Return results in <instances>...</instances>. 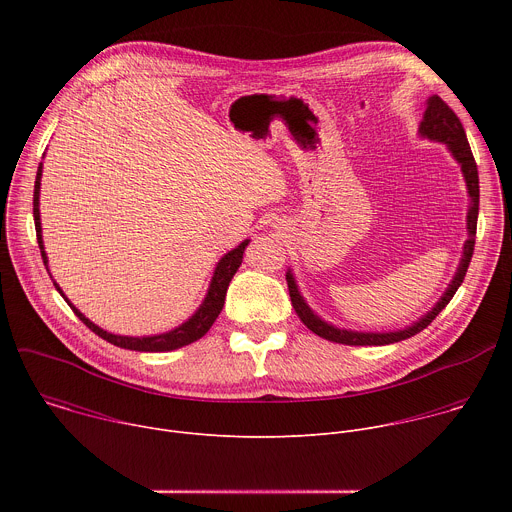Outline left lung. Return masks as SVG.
<instances>
[{"label": "left lung", "mask_w": 512, "mask_h": 512, "mask_svg": "<svg viewBox=\"0 0 512 512\" xmlns=\"http://www.w3.org/2000/svg\"><path fill=\"white\" fill-rule=\"evenodd\" d=\"M419 133L435 139V141H444L448 145V150L452 152V156L458 160V164L462 166V174L466 178V186H468V194L472 198L470 202V210H468V235L470 239L464 245V257L462 263L458 267L456 277L452 279L450 287L446 289V294L442 296V300L435 304V308L431 312H427V316H423L419 322H415L413 326L405 328V330H397V332H350V330H340L334 328L326 322H322L304 302V298L300 296L298 285L294 275L287 271L285 279H287V289H289V298H291V306H294L298 318L320 338H326L330 342H338V344H348V346H383V344H393L405 338L415 336L417 332H421L423 328H427L435 316L440 314L450 300L454 298V294L458 291V287L462 285L470 259L474 255V243H476V223H478V200H480V186H478V168H476V160L472 156L470 143L466 137V131L458 119V115L452 111V107L442 101L437 95L429 97L427 101V109L423 115V121L419 125Z\"/></svg>", "instance_id": "1"}]
</instances>
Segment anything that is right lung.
Returning a JSON list of instances; mask_svg holds the SVG:
<instances>
[{
    "instance_id": "1",
    "label": "right lung",
    "mask_w": 512,
    "mask_h": 512,
    "mask_svg": "<svg viewBox=\"0 0 512 512\" xmlns=\"http://www.w3.org/2000/svg\"><path fill=\"white\" fill-rule=\"evenodd\" d=\"M40 178H42V164L38 166V172H36V182H34V225H36V239H38V247H40V253H42V259H44V265L48 263L46 259V253H44V245H42V227H40ZM249 245V241H243L237 249H233L231 253H227L221 261H218L216 269H214V277L210 281V287H208V294L202 302V306L198 308V312L188 320L184 322L182 326H178L176 330L172 332H166V334H158V336H141V338H133V336H117V334H109L105 330H101L99 326H95L89 318H85L75 306H72L64 294L60 291V287L56 285V289L60 291V296L68 302V306L72 308V312L77 314V318L87 326L91 328L97 336H101L103 340L119 346V348H127V350H139V352H168V350H176V348H182L186 344H192L196 342L198 338H202L210 326L214 324V320L218 318V314H221L223 306H225V296H227V287L233 279V275L237 273L239 265L243 263V253H245V247ZM48 269V267H46Z\"/></svg>"
}]
</instances>
